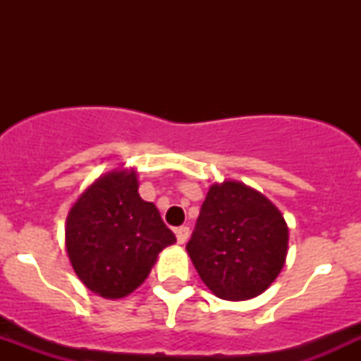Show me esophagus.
I'll use <instances>...</instances> for the list:
<instances>
[{"label":"esophagus","mask_w":361,"mask_h":361,"mask_svg":"<svg viewBox=\"0 0 361 361\" xmlns=\"http://www.w3.org/2000/svg\"><path fill=\"white\" fill-rule=\"evenodd\" d=\"M188 235H190V228H188L187 225H181V227L176 228V241L180 243V245L187 243Z\"/></svg>","instance_id":"34e87169"}]
</instances>
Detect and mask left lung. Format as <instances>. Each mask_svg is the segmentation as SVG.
<instances>
[{
    "label": "left lung",
    "mask_w": 361,
    "mask_h": 361,
    "mask_svg": "<svg viewBox=\"0 0 361 361\" xmlns=\"http://www.w3.org/2000/svg\"><path fill=\"white\" fill-rule=\"evenodd\" d=\"M288 227L267 197L238 181L213 185L187 251L204 285L225 300L260 295L286 260Z\"/></svg>",
    "instance_id": "obj_1"
}]
</instances>
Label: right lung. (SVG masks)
I'll list each match as a JSON object with an SVG mask.
<instances>
[{
  "label": "right lung",
  "mask_w": 361,
  "mask_h": 361,
  "mask_svg": "<svg viewBox=\"0 0 361 361\" xmlns=\"http://www.w3.org/2000/svg\"><path fill=\"white\" fill-rule=\"evenodd\" d=\"M176 243L157 207L137 194L134 171L90 185L66 220V250L80 281L104 298H122L150 274L157 255Z\"/></svg>",
  "instance_id": "right-lung-1"
}]
</instances>
